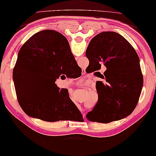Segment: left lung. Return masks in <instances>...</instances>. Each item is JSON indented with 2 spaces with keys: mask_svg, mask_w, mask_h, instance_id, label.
<instances>
[{
  "mask_svg": "<svg viewBox=\"0 0 156 156\" xmlns=\"http://www.w3.org/2000/svg\"><path fill=\"white\" fill-rule=\"evenodd\" d=\"M86 56L94 72L103 65L106 67L103 73L105 82H96L98 102L87 118L109 123L129 115L136 108L143 87V75L135 49L118 33L104 31L91 40Z\"/></svg>",
  "mask_w": 156,
  "mask_h": 156,
  "instance_id": "1",
  "label": "left lung"
}]
</instances>
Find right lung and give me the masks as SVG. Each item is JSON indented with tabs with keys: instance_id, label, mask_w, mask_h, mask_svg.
<instances>
[{
	"instance_id": "add662e5",
	"label": "right lung",
	"mask_w": 156,
	"mask_h": 156,
	"mask_svg": "<svg viewBox=\"0 0 156 156\" xmlns=\"http://www.w3.org/2000/svg\"><path fill=\"white\" fill-rule=\"evenodd\" d=\"M81 71L64 36L53 30L35 34L20 48L13 69L20 107L28 115L44 121H82L68 90L55 83L61 74L74 73L80 76Z\"/></svg>"
}]
</instances>
